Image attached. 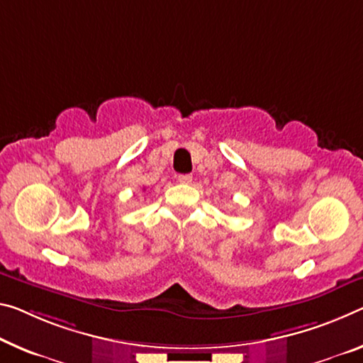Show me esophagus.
Listing matches in <instances>:
<instances>
[{"label": "esophagus", "mask_w": 363, "mask_h": 363, "mask_svg": "<svg viewBox=\"0 0 363 363\" xmlns=\"http://www.w3.org/2000/svg\"><path fill=\"white\" fill-rule=\"evenodd\" d=\"M177 181H179L181 184H191L192 176L191 174H179V176H177Z\"/></svg>", "instance_id": "esophagus-1"}]
</instances>
